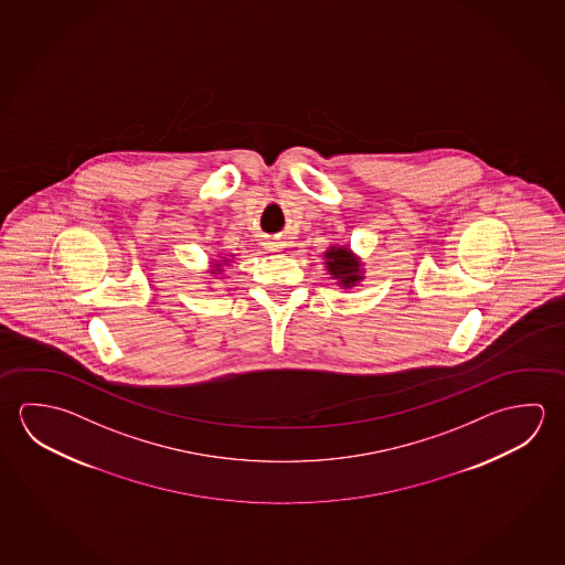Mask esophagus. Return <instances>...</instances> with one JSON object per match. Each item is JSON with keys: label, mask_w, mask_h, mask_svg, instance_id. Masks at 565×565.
<instances>
[{"label": "esophagus", "mask_w": 565, "mask_h": 565, "mask_svg": "<svg viewBox=\"0 0 565 565\" xmlns=\"http://www.w3.org/2000/svg\"><path fill=\"white\" fill-rule=\"evenodd\" d=\"M282 247H285V245H282V241H268L267 243L268 250H280Z\"/></svg>", "instance_id": "34e87169"}]
</instances>
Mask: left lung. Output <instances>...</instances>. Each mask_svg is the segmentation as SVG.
Listing matches in <instances>:
<instances>
[{
  "label": "left lung",
  "instance_id": "1",
  "mask_svg": "<svg viewBox=\"0 0 565 565\" xmlns=\"http://www.w3.org/2000/svg\"><path fill=\"white\" fill-rule=\"evenodd\" d=\"M326 267L332 277L340 278L344 287H354L355 282L362 278L358 258H354L345 247H330L326 253Z\"/></svg>",
  "mask_w": 565,
  "mask_h": 565
}]
</instances>
